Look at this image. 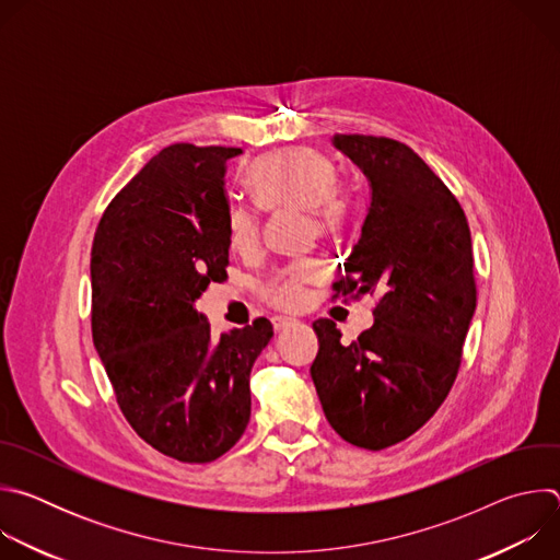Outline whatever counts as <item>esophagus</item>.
I'll use <instances>...</instances> for the list:
<instances>
[{"label": "esophagus", "mask_w": 560, "mask_h": 560, "mask_svg": "<svg viewBox=\"0 0 560 560\" xmlns=\"http://www.w3.org/2000/svg\"><path fill=\"white\" fill-rule=\"evenodd\" d=\"M272 324H275V330L281 332V330H288V328H290L292 324H296V322H294V318H290V316H275Z\"/></svg>", "instance_id": "esophagus-1"}]
</instances>
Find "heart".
Masks as SVG:
<instances>
[{
	"label": "heart",
	"instance_id": "obj_1",
	"mask_svg": "<svg viewBox=\"0 0 560 560\" xmlns=\"http://www.w3.org/2000/svg\"><path fill=\"white\" fill-rule=\"evenodd\" d=\"M255 203L261 210L279 212L288 208L305 210L316 232H330L346 223L352 195L337 182V166L328 154L314 148H290L257 159L246 175ZM261 236L259 212L250 206H234L228 214V246L234 255L248 257L257 250ZM322 277L312 261L294 264L275 275L261 296L279 310H299L307 299V283Z\"/></svg>",
	"mask_w": 560,
	"mask_h": 560
}]
</instances>
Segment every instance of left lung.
<instances>
[{"label": "left lung", "instance_id": "obj_1", "mask_svg": "<svg viewBox=\"0 0 560 560\" xmlns=\"http://www.w3.org/2000/svg\"><path fill=\"white\" fill-rule=\"evenodd\" d=\"M335 145L372 186L335 296L378 301L372 328L350 343L332 318H316L310 374L335 432L376 452L423 428L454 385L476 307L471 234L458 199L410 145L374 135H335Z\"/></svg>", "mask_w": 560, "mask_h": 560}]
</instances>
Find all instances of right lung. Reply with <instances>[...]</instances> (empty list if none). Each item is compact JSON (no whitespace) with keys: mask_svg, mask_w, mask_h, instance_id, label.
Instances as JSON below:
<instances>
[{"mask_svg":"<svg viewBox=\"0 0 560 560\" xmlns=\"http://www.w3.org/2000/svg\"><path fill=\"white\" fill-rule=\"evenodd\" d=\"M242 148L173 143L117 192L91 253L93 343L130 428L156 452L210 463L250 421V370L272 324L210 335L192 303L228 279L225 162Z\"/></svg>","mask_w":560,"mask_h":560,"instance_id":"right-lung-1","label":"right lung"}]
</instances>
